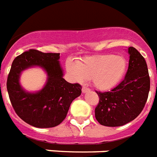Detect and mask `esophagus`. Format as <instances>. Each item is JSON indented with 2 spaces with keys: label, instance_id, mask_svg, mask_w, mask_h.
<instances>
[{
  "label": "esophagus",
  "instance_id": "obj_1",
  "mask_svg": "<svg viewBox=\"0 0 157 157\" xmlns=\"http://www.w3.org/2000/svg\"><path fill=\"white\" fill-rule=\"evenodd\" d=\"M82 93H86V92L90 91V89L87 88V87H86V86H83L82 89Z\"/></svg>",
  "mask_w": 157,
  "mask_h": 157
}]
</instances>
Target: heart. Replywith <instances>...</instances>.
Here are the masks:
<instances>
[{
    "instance_id": "1",
    "label": "heart",
    "mask_w": 157,
    "mask_h": 157,
    "mask_svg": "<svg viewBox=\"0 0 157 157\" xmlns=\"http://www.w3.org/2000/svg\"><path fill=\"white\" fill-rule=\"evenodd\" d=\"M66 67L75 82L82 83L91 78L96 88L100 91H109L115 87L124 77L127 61L122 56L105 54L86 57L78 64L68 60Z\"/></svg>"
}]
</instances>
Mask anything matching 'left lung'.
<instances>
[{
    "instance_id": "8db88e82",
    "label": "left lung",
    "mask_w": 157,
    "mask_h": 157,
    "mask_svg": "<svg viewBox=\"0 0 157 157\" xmlns=\"http://www.w3.org/2000/svg\"><path fill=\"white\" fill-rule=\"evenodd\" d=\"M130 54L126 77L110 91L98 94L95 116L105 126H121L135 119L144 109L150 90V78L146 61L134 47Z\"/></svg>"
}]
</instances>
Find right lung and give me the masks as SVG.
<instances>
[{"label": "right lung", "instance_id": "1", "mask_svg": "<svg viewBox=\"0 0 157 157\" xmlns=\"http://www.w3.org/2000/svg\"><path fill=\"white\" fill-rule=\"evenodd\" d=\"M60 53L30 49L13 60L7 78V91L13 109L20 118L38 128L58 126L66 118L71 103L82 93L78 83L63 78ZM39 66L47 73V82L40 91L27 93L19 83L21 73Z\"/></svg>", "mask_w": 157, "mask_h": 157}]
</instances>
